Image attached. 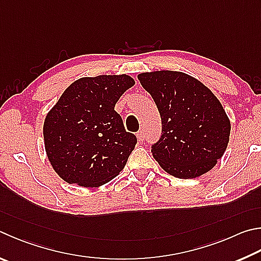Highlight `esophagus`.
<instances>
[{
    "label": "esophagus",
    "mask_w": 261,
    "mask_h": 261,
    "mask_svg": "<svg viewBox=\"0 0 261 261\" xmlns=\"http://www.w3.org/2000/svg\"><path fill=\"white\" fill-rule=\"evenodd\" d=\"M137 138H138L140 141H144L145 140V131H139L138 134H137Z\"/></svg>",
    "instance_id": "34e87169"
}]
</instances>
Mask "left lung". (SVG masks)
<instances>
[{"label":"left lung","instance_id":"1","mask_svg":"<svg viewBox=\"0 0 261 261\" xmlns=\"http://www.w3.org/2000/svg\"><path fill=\"white\" fill-rule=\"evenodd\" d=\"M162 120V136L151 154L165 172L192 179L215 167L229 141L230 121L224 107L197 79L174 70L138 75Z\"/></svg>","mask_w":261,"mask_h":261}]
</instances>
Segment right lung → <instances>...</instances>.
<instances>
[{
    "instance_id": "right-lung-1",
    "label": "right lung",
    "mask_w": 261,
    "mask_h": 261,
    "mask_svg": "<svg viewBox=\"0 0 261 261\" xmlns=\"http://www.w3.org/2000/svg\"><path fill=\"white\" fill-rule=\"evenodd\" d=\"M135 85L129 75H99L73 82L45 116L44 147L50 164L68 184L99 187L124 169L137 143L115 112Z\"/></svg>"
}]
</instances>
